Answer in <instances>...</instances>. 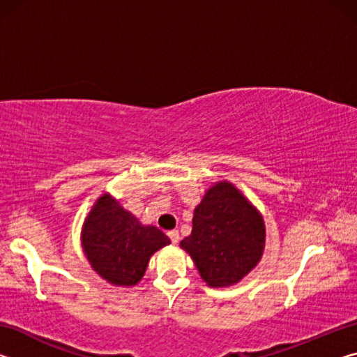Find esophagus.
Here are the masks:
<instances>
[{"mask_svg":"<svg viewBox=\"0 0 357 357\" xmlns=\"http://www.w3.org/2000/svg\"><path fill=\"white\" fill-rule=\"evenodd\" d=\"M168 238H170V241L173 244H178L179 243V233L176 231V229H173V231H168Z\"/></svg>","mask_w":357,"mask_h":357,"instance_id":"1","label":"esophagus"}]
</instances>
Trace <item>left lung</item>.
<instances>
[{"mask_svg":"<svg viewBox=\"0 0 357 357\" xmlns=\"http://www.w3.org/2000/svg\"><path fill=\"white\" fill-rule=\"evenodd\" d=\"M181 241L209 287H229L255 268L264 249V222L233 184L217 183L193 213Z\"/></svg>","mask_w":357,"mask_h":357,"instance_id":"obj_1","label":"left lung"}]
</instances>
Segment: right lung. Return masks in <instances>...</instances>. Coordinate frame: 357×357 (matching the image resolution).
Here are the masks:
<instances>
[{
	"mask_svg": "<svg viewBox=\"0 0 357 357\" xmlns=\"http://www.w3.org/2000/svg\"><path fill=\"white\" fill-rule=\"evenodd\" d=\"M170 244L155 227H143L110 195H102L84 220L82 245L93 269L114 285L142 279L151 255Z\"/></svg>",
	"mask_w": 357,
	"mask_h": 357,
	"instance_id": "add662e5",
	"label": "right lung"
}]
</instances>
